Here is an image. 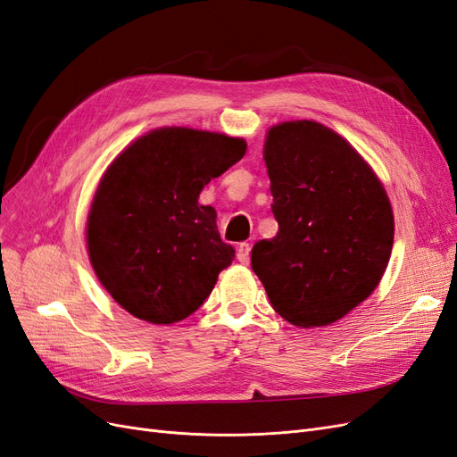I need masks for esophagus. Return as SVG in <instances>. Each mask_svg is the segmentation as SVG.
Instances as JSON below:
<instances>
[{
    "mask_svg": "<svg viewBox=\"0 0 457 457\" xmlns=\"http://www.w3.org/2000/svg\"><path fill=\"white\" fill-rule=\"evenodd\" d=\"M250 252H252V245L244 242L238 245V252H237V259L242 262V265H247L250 262Z\"/></svg>",
    "mask_w": 457,
    "mask_h": 457,
    "instance_id": "obj_1",
    "label": "esophagus"
}]
</instances>
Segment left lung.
Here are the masks:
<instances>
[{"label": "left lung", "mask_w": 457, "mask_h": 457, "mask_svg": "<svg viewBox=\"0 0 457 457\" xmlns=\"http://www.w3.org/2000/svg\"><path fill=\"white\" fill-rule=\"evenodd\" d=\"M262 156L278 232L253 245L252 269L287 322L328 326L381 280L395 238L389 198L362 156L322 123L274 126Z\"/></svg>", "instance_id": "8db88e82"}]
</instances>
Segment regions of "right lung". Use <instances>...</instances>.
I'll return each instance as SVG.
<instances>
[{
  "mask_svg": "<svg viewBox=\"0 0 457 457\" xmlns=\"http://www.w3.org/2000/svg\"><path fill=\"white\" fill-rule=\"evenodd\" d=\"M245 154V141L163 128L129 145L106 170L87 219L89 259L106 292L129 314L173 324L212 294L234 247L198 196Z\"/></svg>",
  "mask_w": 457,
  "mask_h": 457,
  "instance_id": "right-lung-1",
  "label": "right lung"
}]
</instances>
